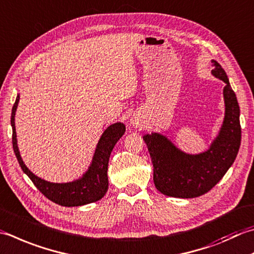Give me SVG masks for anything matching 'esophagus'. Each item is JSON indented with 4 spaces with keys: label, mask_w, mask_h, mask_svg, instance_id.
Listing matches in <instances>:
<instances>
[{
    "label": "esophagus",
    "mask_w": 254,
    "mask_h": 254,
    "mask_svg": "<svg viewBox=\"0 0 254 254\" xmlns=\"http://www.w3.org/2000/svg\"><path fill=\"white\" fill-rule=\"evenodd\" d=\"M130 123L133 127H138L141 126L142 120H141V118L137 116V114H134V116L130 119Z\"/></svg>",
    "instance_id": "obj_1"
}]
</instances>
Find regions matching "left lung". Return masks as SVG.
<instances>
[{"label":"left lung","mask_w":254,"mask_h":254,"mask_svg":"<svg viewBox=\"0 0 254 254\" xmlns=\"http://www.w3.org/2000/svg\"><path fill=\"white\" fill-rule=\"evenodd\" d=\"M212 76L226 83L223 88L225 118L207 151L188 154L170 138L153 132L143 135L153 163V181L158 191L170 197L195 198L209 191L235 162L241 143L240 109L226 71L212 61Z\"/></svg>","instance_id":"1"}]
</instances>
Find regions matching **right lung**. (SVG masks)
Here are the masks:
<instances>
[{
	"mask_svg": "<svg viewBox=\"0 0 254 254\" xmlns=\"http://www.w3.org/2000/svg\"><path fill=\"white\" fill-rule=\"evenodd\" d=\"M18 101L19 94H17L16 100H15L11 116L13 150L19 163V166H21L23 172L31 178L37 190L49 200L64 207H77L100 200L106 195L109 187L108 164L110 154L114 145L126 132V126L121 122H117L108 127L107 130L102 133L100 140L97 144L90 166L88 167V171L83 174L82 177L69 183H51L42 180L29 171L24 164L21 154H19L16 130H15V112H16Z\"/></svg>",
	"mask_w": 254,
	"mask_h": 254,
	"instance_id": "obj_1",
	"label": "right lung"
}]
</instances>
